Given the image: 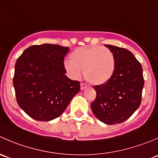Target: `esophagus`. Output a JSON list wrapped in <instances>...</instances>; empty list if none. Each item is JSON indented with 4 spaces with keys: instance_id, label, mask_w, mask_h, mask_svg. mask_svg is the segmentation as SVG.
<instances>
[{
    "instance_id": "34e87169",
    "label": "esophagus",
    "mask_w": 158,
    "mask_h": 158,
    "mask_svg": "<svg viewBox=\"0 0 158 158\" xmlns=\"http://www.w3.org/2000/svg\"><path fill=\"white\" fill-rule=\"evenodd\" d=\"M80 88H81V89H82V90H84V89L87 88V85L85 83H84V82H82V83H81V85H80Z\"/></svg>"
}]
</instances>
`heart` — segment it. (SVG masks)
<instances>
[{
  "instance_id": "b5f03b06",
  "label": "heart",
  "mask_w": 158,
  "mask_h": 158,
  "mask_svg": "<svg viewBox=\"0 0 158 158\" xmlns=\"http://www.w3.org/2000/svg\"><path fill=\"white\" fill-rule=\"evenodd\" d=\"M64 67L70 77H80L84 70L85 79L93 85L106 83L113 76L115 60L113 52L107 47H82L74 49L69 55V61Z\"/></svg>"
}]
</instances>
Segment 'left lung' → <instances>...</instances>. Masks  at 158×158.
I'll return each mask as SVG.
<instances>
[{
	"label": "left lung",
	"mask_w": 158,
	"mask_h": 158,
	"mask_svg": "<svg viewBox=\"0 0 158 158\" xmlns=\"http://www.w3.org/2000/svg\"><path fill=\"white\" fill-rule=\"evenodd\" d=\"M106 47L114 54L115 68L108 82L94 86L96 98L91 109L98 120L115 125L125 122L139 108L144 81L142 66L131 52L115 46Z\"/></svg>",
	"instance_id": "1"
}]
</instances>
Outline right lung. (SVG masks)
<instances>
[{"label":"right lung","mask_w":158,"mask_h":158,"mask_svg":"<svg viewBox=\"0 0 158 158\" xmlns=\"http://www.w3.org/2000/svg\"><path fill=\"white\" fill-rule=\"evenodd\" d=\"M69 51L57 44L33 45L17 59L13 79L16 98L32 118H56L80 90V82L65 75L64 58Z\"/></svg>","instance_id":"add662e5"}]
</instances>
